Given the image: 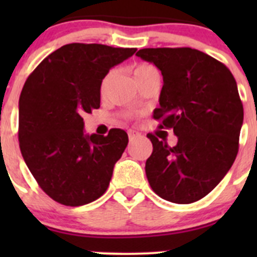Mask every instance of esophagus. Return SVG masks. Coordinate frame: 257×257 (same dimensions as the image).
Listing matches in <instances>:
<instances>
[{"mask_svg":"<svg viewBox=\"0 0 257 257\" xmlns=\"http://www.w3.org/2000/svg\"><path fill=\"white\" fill-rule=\"evenodd\" d=\"M127 134H128V139H130V142H133V140H135L136 138H139L140 136V134L135 130H128Z\"/></svg>","mask_w":257,"mask_h":257,"instance_id":"esophagus-1","label":"esophagus"}]
</instances>
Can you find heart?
<instances>
[{"mask_svg":"<svg viewBox=\"0 0 257 257\" xmlns=\"http://www.w3.org/2000/svg\"><path fill=\"white\" fill-rule=\"evenodd\" d=\"M148 74H160V73H158L157 68L151 64H139L134 68V76H135L136 81H139L140 78H143L144 76H148ZM110 76H112V73H108L105 77H104L103 81H101V91H104V88H105Z\"/></svg>","mask_w":257,"mask_h":257,"instance_id":"1","label":"heart"}]
</instances>
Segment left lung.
Returning a JSON list of instances; mask_svg holds the SVG:
<instances>
[{
	"label": "left lung",
	"instance_id": "obj_1",
	"mask_svg": "<svg viewBox=\"0 0 257 257\" xmlns=\"http://www.w3.org/2000/svg\"><path fill=\"white\" fill-rule=\"evenodd\" d=\"M139 58L161 70L163 86L153 118L172 128L178 144L169 147L153 134L145 174L156 194L187 205L216 187L237 157L243 105L230 70L190 47L142 49Z\"/></svg>",
	"mask_w": 257,
	"mask_h": 257
}]
</instances>
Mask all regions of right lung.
Returning a JSON list of instances; mask_svg holds the SVG:
<instances>
[{"instance_id": "1", "label": "right lung", "mask_w": 257, "mask_h": 257, "mask_svg": "<svg viewBox=\"0 0 257 257\" xmlns=\"http://www.w3.org/2000/svg\"><path fill=\"white\" fill-rule=\"evenodd\" d=\"M136 49L69 44L51 52L27 78L19 99V147L50 198L82 206L108 189L128 136L121 128L86 135L85 113L100 108L101 81Z\"/></svg>"}]
</instances>
